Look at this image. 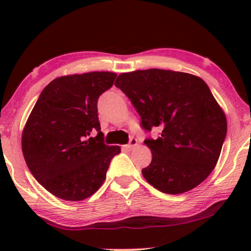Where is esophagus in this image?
Returning <instances> with one entry per match:
<instances>
[{"instance_id": "esophagus-1", "label": "esophagus", "mask_w": 251, "mask_h": 251, "mask_svg": "<svg viewBox=\"0 0 251 251\" xmlns=\"http://www.w3.org/2000/svg\"><path fill=\"white\" fill-rule=\"evenodd\" d=\"M137 145H138V140L135 139V138H131V139H129V143L127 144V145H125V149L132 150V149H134Z\"/></svg>"}]
</instances>
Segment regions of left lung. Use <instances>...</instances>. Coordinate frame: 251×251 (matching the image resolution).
Listing matches in <instances>:
<instances>
[{
  "label": "left lung",
  "mask_w": 251,
  "mask_h": 251,
  "mask_svg": "<svg viewBox=\"0 0 251 251\" xmlns=\"http://www.w3.org/2000/svg\"><path fill=\"white\" fill-rule=\"evenodd\" d=\"M119 87L157 139L145 140L152 162L142 174L153 188L170 195L190 191L208 178L220 158L226 118L200 76L165 70L122 73Z\"/></svg>",
  "instance_id": "left-lung-1"
}]
</instances>
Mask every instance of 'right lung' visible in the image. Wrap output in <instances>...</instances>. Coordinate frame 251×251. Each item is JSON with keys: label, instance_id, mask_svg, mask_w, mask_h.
<instances>
[{"label": "right lung", "instance_id": "obj_1", "mask_svg": "<svg viewBox=\"0 0 251 251\" xmlns=\"http://www.w3.org/2000/svg\"><path fill=\"white\" fill-rule=\"evenodd\" d=\"M116 76L89 72L56 77L31 109L22 131V152L31 175L57 198L82 201L93 195L112 158L120 153L119 146L103 144L97 107ZM94 130L97 137H90Z\"/></svg>", "mask_w": 251, "mask_h": 251}]
</instances>
